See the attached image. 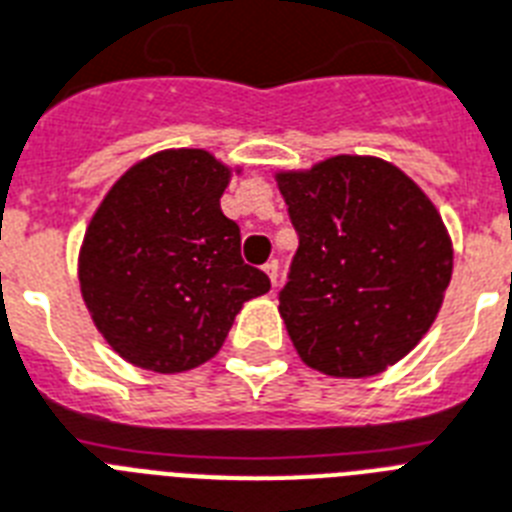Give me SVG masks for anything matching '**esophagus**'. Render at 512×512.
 <instances>
[{
  "mask_svg": "<svg viewBox=\"0 0 512 512\" xmlns=\"http://www.w3.org/2000/svg\"><path fill=\"white\" fill-rule=\"evenodd\" d=\"M264 272H267L269 282H272V285H277V272H280V264H277L275 259L267 261V264H264Z\"/></svg>",
  "mask_w": 512,
  "mask_h": 512,
  "instance_id": "obj_1",
  "label": "esophagus"
}]
</instances>
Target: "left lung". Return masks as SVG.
<instances>
[{
    "instance_id": "1",
    "label": "left lung",
    "mask_w": 512,
    "mask_h": 512,
    "mask_svg": "<svg viewBox=\"0 0 512 512\" xmlns=\"http://www.w3.org/2000/svg\"><path fill=\"white\" fill-rule=\"evenodd\" d=\"M298 232L280 317L298 357L330 378H370L420 343L452 280V240L394 163L333 155L277 171Z\"/></svg>"
}]
</instances>
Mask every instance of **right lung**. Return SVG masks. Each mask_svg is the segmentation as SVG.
Returning a JSON list of instances; mask_svg holds the SVG:
<instances>
[{
	"label": "right lung",
	"mask_w": 512,
	"mask_h": 512,
	"mask_svg": "<svg viewBox=\"0 0 512 512\" xmlns=\"http://www.w3.org/2000/svg\"><path fill=\"white\" fill-rule=\"evenodd\" d=\"M227 163L198 147L137 161L102 198L79 251L81 296L129 365L185 372L222 349L245 301L269 277L240 259V227L222 214Z\"/></svg>",
	"instance_id": "add662e5"
}]
</instances>
